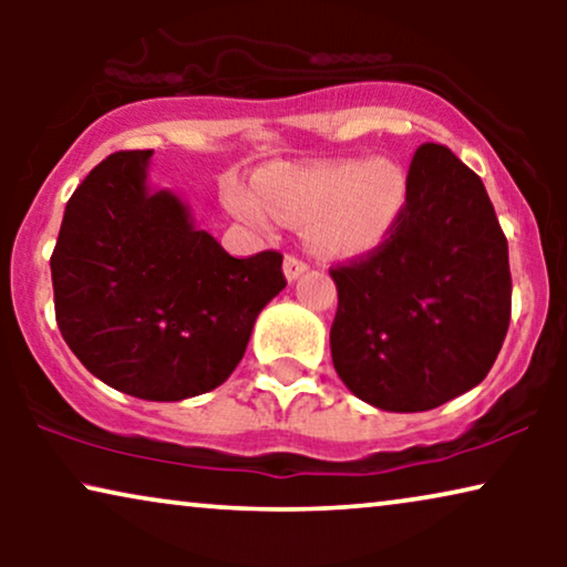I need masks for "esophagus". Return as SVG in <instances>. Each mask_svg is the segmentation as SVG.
Here are the masks:
<instances>
[{"label":"esophagus","instance_id":"esophagus-1","mask_svg":"<svg viewBox=\"0 0 567 567\" xmlns=\"http://www.w3.org/2000/svg\"><path fill=\"white\" fill-rule=\"evenodd\" d=\"M284 270H286V278H289V281H293V278H299L301 274H305L307 270V262L299 258V255H286V260H284Z\"/></svg>","mask_w":567,"mask_h":567}]
</instances>
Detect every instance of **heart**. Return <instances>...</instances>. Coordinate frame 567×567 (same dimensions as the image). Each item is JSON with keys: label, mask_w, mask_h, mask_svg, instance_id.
Here are the masks:
<instances>
[{"label": "heart", "mask_w": 567, "mask_h": 567, "mask_svg": "<svg viewBox=\"0 0 567 567\" xmlns=\"http://www.w3.org/2000/svg\"><path fill=\"white\" fill-rule=\"evenodd\" d=\"M257 193L231 185L227 204L250 224L270 214L289 224H309V243L332 258L361 255L382 245L408 200V177L390 159H340L266 175Z\"/></svg>", "instance_id": "obj_1"}]
</instances>
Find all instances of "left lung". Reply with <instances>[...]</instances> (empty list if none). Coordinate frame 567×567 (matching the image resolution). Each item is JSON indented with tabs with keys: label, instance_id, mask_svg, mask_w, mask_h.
<instances>
[{
	"label": "left lung",
	"instance_id": "left-lung-1",
	"mask_svg": "<svg viewBox=\"0 0 567 567\" xmlns=\"http://www.w3.org/2000/svg\"><path fill=\"white\" fill-rule=\"evenodd\" d=\"M338 377L369 405L421 413L487 377L511 322L508 243L480 177L421 144L390 237L330 268Z\"/></svg>",
	"mask_w": 567,
	"mask_h": 567
}]
</instances>
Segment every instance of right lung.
Returning a JSON list of instances; mask_svg holds the SVG:
<instances>
[{
	"label": "right lung",
	"instance_id": "1",
	"mask_svg": "<svg viewBox=\"0 0 567 567\" xmlns=\"http://www.w3.org/2000/svg\"><path fill=\"white\" fill-rule=\"evenodd\" d=\"M150 157L115 152L72 193L51 255L53 307L90 374L173 402L227 382L286 276L278 250L231 258L173 193L146 190Z\"/></svg>",
	"mask_w": 567,
	"mask_h": 567
}]
</instances>
